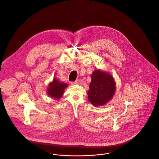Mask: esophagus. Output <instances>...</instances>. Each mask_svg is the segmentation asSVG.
Instances as JSON below:
<instances>
[{"instance_id": "34e87169", "label": "esophagus", "mask_w": 159, "mask_h": 159, "mask_svg": "<svg viewBox=\"0 0 159 159\" xmlns=\"http://www.w3.org/2000/svg\"><path fill=\"white\" fill-rule=\"evenodd\" d=\"M80 83V80H76L75 82H73V83H72V84H79Z\"/></svg>"}]
</instances>
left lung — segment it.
Listing matches in <instances>:
<instances>
[{
	"instance_id": "1",
	"label": "left lung",
	"mask_w": 159,
	"mask_h": 159,
	"mask_svg": "<svg viewBox=\"0 0 159 159\" xmlns=\"http://www.w3.org/2000/svg\"><path fill=\"white\" fill-rule=\"evenodd\" d=\"M88 100L94 106H102L111 99L116 91L113 77L108 73L95 70L91 76Z\"/></svg>"
}]
</instances>
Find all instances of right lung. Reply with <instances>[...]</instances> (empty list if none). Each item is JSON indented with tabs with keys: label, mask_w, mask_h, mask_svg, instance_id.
<instances>
[{
	"label": "right lung",
	"mask_w": 159,
	"mask_h": 159,
	"mask_svg": "<svg viewBox=\"0 0 159 159\" xmlns=\"http://www.w3.org/2000/svg\"><path fill=\"white\" fill-rule=\"evenodd\" d=\"M68 84L64 83H60L57 79L54 78L53 81L49 84L48 88V94L49 97L56 99L60 98L64 93V91Z\"/></svg>",
	"instance_id": "add662e5"
}]
</instances>
